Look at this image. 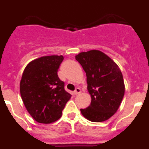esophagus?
I'll return each mask as SVG.
<instances>
[{
	"instance_id": "34e87169",
	"label": "esophagus",
	"mask_w": 149,
	"mask_h": 149,
	"mask_svg": "<svg viewBox=\"0 0 149 149\" xmlns=\"http://www.w3.org/2000/svg\"><path fill=\"white\" fill-rule=\"evenodd\" d=\"M81 93V90L80 88H77L74 91V95H78V94H80Z\"/></svg>"
}]
</instances>
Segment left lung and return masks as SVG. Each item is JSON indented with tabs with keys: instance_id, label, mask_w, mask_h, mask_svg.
I'll list each match as a JSON object with an SVG mask.
<instances>
[{
	"instance_id": "8db88e82",
	"label": "left lung",
	"mask_w": 149,
	"mask_h": 149,
	"mask_svg": "<svg viewBox=\"0 0 149 149\" xmlns=\"http://www.w3.org/2000/svg\"><path fill=\"white\" fill-rule=\"evenodd\" d=\"M75 59L86 74L91 104L81 109L91 122L107 120L119 109L125 94V84L120 68L107 55L98 50L81 52Z\"/></svg>"
}]
</instances>
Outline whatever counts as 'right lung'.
I'll list each match as a JSON object with an SVG mask.
<instances>
[{
	"instance_id": "1",
	"label": "right lung",
	"mask_w": 149,
	"mask_h": 149,
	"mask_svg": "<svg viewBox=\"0 0 149 149\" xmlns=\"http://www.w3.org/2000/svg\"><path fill=\"white\" fill-rule=\"evenodd\" d=\"M63 59L62 55L42 56L30 62L24 70L21 96L29 113L39 123L58 120L72 96L57 74Z\"/></svg>"
}]
</instances>
